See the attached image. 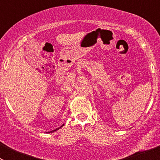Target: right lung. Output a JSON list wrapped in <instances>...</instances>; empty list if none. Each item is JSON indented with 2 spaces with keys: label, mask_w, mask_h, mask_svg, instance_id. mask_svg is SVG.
Here are the masks:
<instances>
[{
  "label": "right lung",
  "mask_w": 160,
  "mask_h": 160,
  "mask_svg": "<svg viewBox=\"0 0 160 160\" xmlns=\"http://www.w3.org/2000/svg\"><path fill=\"white\" fill-rule=\"evenodd\" d=\"M63 126H64V124H63V125H62V126H61L60 128H57V129H55V130H53V131H49V132H48V133H52V132H53V131H58V129H60V128H62Z\"/></svg>",
  "instance_id": "obj_1"
}]
</instances>
